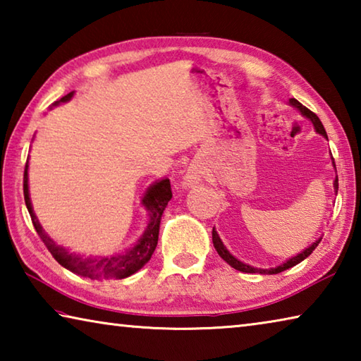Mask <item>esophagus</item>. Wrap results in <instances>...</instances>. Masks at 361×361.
Masks as SVG:
<instances>
[{
	"instance_id": "34e87169",
	"label": "esophagus",
	"mask_w": 361,
	"mask_h": 361,
	"mask_svg": "<svg viewBox=\"0 0 361 361\" xmlns=\"http://www.w3.org/2000/svg\"><path fill=\"white\" fill-rule=\"evenodd\" d=\"M202 178H204V169L200 166H195V164H192V166L186 170L185 176H183V183H185L186 186H192V185H195V183H199Z\"/></svg>"
}]
</instances>
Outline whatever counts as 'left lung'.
Here are the masks:
<instances>
[{
  "mask_svg": "<svg viewBox=\"0 0 361 361\" xmlns=\"http://www.w3.org/2000/svg\"><path fill=\"white\" fill-rule=\"evenodd\" d=\"M290 105L298 108L299 111H301L302 116H305V118L312 121L315 130L319 132L320 135H323V137H325V138L328 140L326 130H325V127H323L322 121L319 119V116L310 111L309 108L302 106V103H299L296 99H291V100H290ZM331 159H333V157H331ZM333 166H334V159H333ZM334 169H336V166H334ZM338 186H339V185H338V176H336V180H334V191H336V194H338ZM212 240H213V247H215L218 255L221 256V258H223L226 262H228V264H229L231 267H234V269H237V271H240V272L264 274V276H272V274H280V272L286 271V269H290V267H293V266L299 264V262H301V261H304L310 253L314 252V250L317 248V245H319L320 240H322V237H320L319 240H315L309 248H305L304 252H301V253L296 255V256H293V258H290L288 261H285L283 264H280V266H277V267H271V269H258V267L248 266V264H245V262H242V261H239L237 258H234V256H232V255L228 252V250H226V247L223 245V242H221V239H219V235H218V232L215 231V228H213V232H212Z\"/></svg>",
  "mask_w": 361,
  "mask_h": 361,
  "instance_id": "8db88e82",
  "label": "left lung"
}]
</instances>
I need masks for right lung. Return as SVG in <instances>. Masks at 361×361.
<instances>
[{
    "label": "right lung",
    "instance_id": "1",
    "mask_svg": "<svg viewBox=\"0 0 361 361\" xmlns=\"http://www.w3.org/2000/svg\"><path fill=\"white\" fill-rule=\"evenodd\" d=\"M73 97V92L66 94L62 99L57 100L54 105L59 103L68 102ZM23 197H25V205L28 209L30 216H32V223L35 226L36 232L44 242L51 255L56 258L60 266H63L68 271L78 274V276L92 279V280H113V279H126L140 271L146 262L151 259L152 253L157 247L159 239V226H161L162 213L166 210L169 200L172 199V188H170V180L164 178L161 181L154 183V185L148 188L142 204L145 209L149 212V221L146 226L145 234L140 237V240L132 248L126 250L124 253L113 255V256H79L75 253H70L68 250L57 245L51 237L46 234V231L41 228L38 219H36L32 202H30V192H28V161L25 164V172H23Z\"/></svg>",
    "mask_w": 361,
    "mask_h": 361
}]
</instances>
